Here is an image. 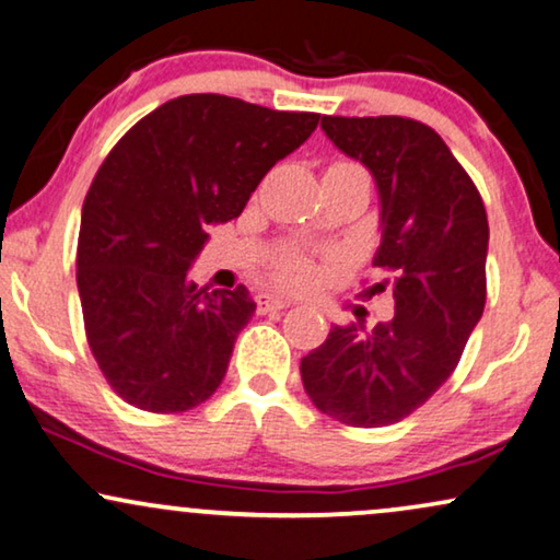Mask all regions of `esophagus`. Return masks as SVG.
<instances>
[{
  "mask_svg": "<svg viewBox=\"0 0 560 560\" xmlns=\"http://www.w3.org/2000/svg\"><path fill=\"white\" fill-rule=\"evenodd\" d=\"M256 304H258V313L266 315V313H279V310L289 307L287 300H281V296H273V294H258L256 296Z\"/></svg>",
  "mask_w": 560,
  "mask_h": 560,
  "instance_id": "34e87169",
  "label": "esophagus"
}]
</instances>
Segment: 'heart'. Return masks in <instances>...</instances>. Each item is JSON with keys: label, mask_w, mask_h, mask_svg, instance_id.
I'll use <instances>...</instances> for the list:
<instances>
[{"label": "heart", "mask_w": 560, "mask_h": 560, "mask_svg": "<svg viewBox=\"0 0 560 560\" xmlns=\"http://www.w3.org/2000/svg\"><path fill=\"white\" fill-rule=\"evenodd\" d=\"M328 173L366 175V170L362 165H357V162L338 160V162H332V165L328 167ZM271 276H273V281L279 287L300 289V287H307L310 281H313L315 264H313V258L304 256V253H300V250H287V253H281V256L273 260Z\"/></svg>", "instance_id": "1"}]
</instances>
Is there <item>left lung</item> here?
Returning <instances> with one entry per match:
<instances>
[{"mask_svg":"<svg viewBox=\"0 0 560 560\" xmlns=\"http://www.w3.org/2000/svg\"><path fill=\"white\" fill-rule=\"evenodd\" d=\"M338 150L370 167L382 240L372 266L395 317L366 330L332 325L302 359L304 393L346 427L377 429L421 408L447 382L486 307L488 217L465 167L431 126L402 116H323Z\"/></svg>","mask_w":560,"mask_h":560,"instance_id":"8db88e82","label":"left lung"}]
</instances>
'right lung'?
Here are the masks:
<instances>
[{
    "mask_svg": "<svg viewBox=\"0 0 560 560\" xmlns=\"http://www.w3.org/2000/svg\"><path fill=\"white\" fill-rule=\"evenodd\" d=\"M320 113L180 95L118 139L82 207L77 289L84 336L113 393L150 413L201 406L228 374L256 302L240 284L196 287L207 228L243 214Z\"/></svg>",
    "mask_w": 560,
    "mask_h": 560,
    "instance_id": "obj_1",
    "label": "right lung"
}]
</instances>
